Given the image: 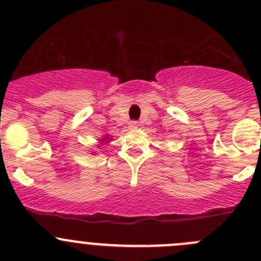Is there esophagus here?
<instances>
[{
	"label": "esophagus",
	"mask_w": 261,
	"mask_h": 261,
	"mask_svg": "<svg viewBox=\"0 0 261 261\" xmlns=\"http://www.w3.org/2000/svg\"><path fill=\"white\" fill-rule=\"evenodd\" d=\"M129 127H130V129H137V128H138V123H137V122H130L129 123Z\"/></svg>",
	"instance_id": "34e87169"
}]
</instances>
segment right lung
Returning <instances> with one entry per match:
<instances>
[{"mask_svg": "<svg viewBox=\"0 0 261 261\" xmlns=\"http://www.w3.org/2000/svg\"><path fill=\"white\" fill-rule=\"evenodd\" d=\"M110 141H112V138H110L109 136H104V137H102V138L99 141V144H97V148H101V146H104V144L109 143Z\"/></svg>", "mask_w": 261, "mask_h": 261, "instance_id": "right-lung-1", "label": "right lung"}]
</instances>
